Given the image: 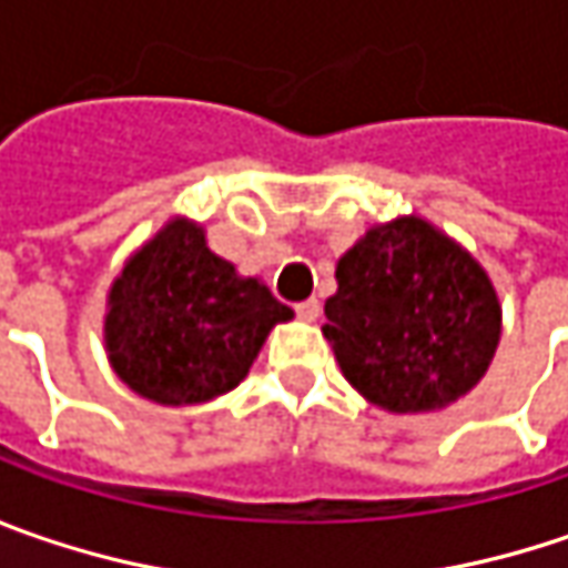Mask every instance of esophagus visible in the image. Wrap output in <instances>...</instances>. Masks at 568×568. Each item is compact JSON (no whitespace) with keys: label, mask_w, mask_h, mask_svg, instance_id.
<instances>
[{"label":"esophagus","mask_w":568,"mask_h":568,"mask_svg":"<svg viewBox=\"0 0 568 568\" xmlns=\"http://www.w3.org/2000/svg\"><path fill=\"white\" fill-rule=\"evenodd\" d=\"M295 314H298L302 321H308V324H314V321L321 317V302H317V298H308V302L295 305Z\"/></svg>","instance_id":"esophagus-1"}]
</instances>
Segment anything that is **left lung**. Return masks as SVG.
Returning a JSON list of instances; mask_svg holds the SVG:
<instances>
[{
    "mask_svg": "<svg viewBox=\"0 0 568 568\" xmlns=\"http://www.w3.org/2000/svg\"><path fill=\"white\" fill-rule=\"evenodd\" d=\"M324 314L343 378L368 404L409 416L467 397L503 336L480 260L419 215L372 225L336 260Z\"/></svg>",
    "mask_w": 568,
    "mask_h": 568,
    "instance_id": "1",
    "label": "left lung"
}]
</instances>
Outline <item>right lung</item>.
I'll use <instances>...</instances> for the list:
<instances>
[{"label":"right lung","instance_id":"right-lung-1","mask_svg":"<svg viewBox=\"0 0 568 568\" xmlns=\"http://www.w3.org/2000/svg\"><path fill=\"white\" fill-rule=\"evenodd\" d=\"M292 317L257 276L212 254L200 222L171 215L108 288L104 349L133 394L193 407L244 382L270 331Z\"/></svg>","mask_w":568,"mask_h":568}]
</instances>
